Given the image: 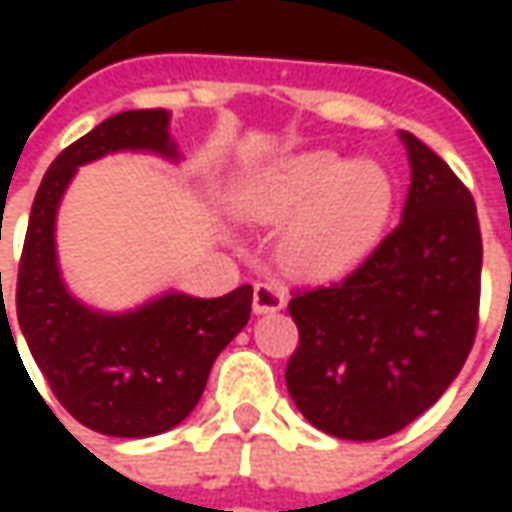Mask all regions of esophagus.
I'll return each instance as SVG.
<instances>
[{"label": "esophagus", "mask_w": 512, "mask_h": 512, "mask_svg": "<svg viewBox=\"0 0 512 512\" xmlns=\"http://www.w3.org/2000/svg\"><path fill=\"white\" fill-rule=\"evenodd\" d=\"M287 305L285 287L279 282H259L253 287V313H276Z\"/></svg>", "instance_id": "34e87169"}]
</instances>
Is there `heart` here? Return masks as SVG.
<instances>
[{
  "label": "heart",
  "instance_id": "b5f03b06",
  "mask_svg": "<svg viewBox=\"0 0 512 512\" xmlns=\"http://www.w3.org/2000/svg\"><path fill=\"white\" fill-rule=\"evenodd\" d=\"M393 179L379 162H347L310 150L250 173L230 205L253 225L285 222L282 265L302 279H339L382 242L393 213Z\"/></svg>",
  "mask_w": 512,
  "mask_h": 512
}]
</instances>
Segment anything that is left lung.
Returning <instances> with one entry per match:
<instances>
[{"label":"left lung","mask_w":512,"mask_h":512,"mask_svg":"<svg viewBox=\"0 0 512 512\" xmlns=\"http://www.w3.org/2000/svg\"><path fill=\"white\" fill-rule=\"evenodd\" d=\"M410 190L402 222L350 276L293 293L299 347L290 399L347 442L399 433L439 402L476 339L482 233L470 190L402 130Z\"/></svg>","instance_id":"1"}]
</instances>
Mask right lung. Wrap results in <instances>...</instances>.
<instances>
[{
  "label": "right lung",
  "mask_w": 512,
  "mask_h": 512,
  "mask_svg": "<svg viewBox=\"0 0 512 512\" xmlns=\"http://www.w3.org/2000/svg\"><path fill=\"white\" fill-rule=\"evenodd\" d=\"M168 125V110H125L62 150L36 190L19 262L16 316L42 376L76 422L119 439L159 436L185 422L253 305V287L242 285L219 299L168 290L125 313H105L79 302L62 279L56 213L73 173L119 150L176 162Z\"/></svg>",
  "instance_id": "1"
}]
</instances>
